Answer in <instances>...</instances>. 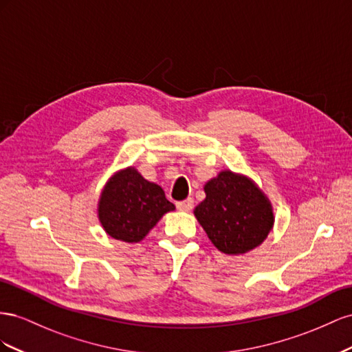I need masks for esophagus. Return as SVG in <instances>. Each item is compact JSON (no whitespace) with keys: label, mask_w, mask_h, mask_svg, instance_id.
<instances>
[{"label":"esophagus","mask_w":352,"mask_h":352,"mask_svg":"<svg viewBox=\"0 0 352 352\" xmlns=\"http://www.w3.org/2000/svg\"><path fill=\"white\" fill-rule=\"evenodd\" d=\"M195 206V200L192 197H188L186 200H182V202H177V208L179 210H184V212H190Z\"/></svg>","instance_id":"34e87169"}]
</instances>
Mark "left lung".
Masks as SVG:
<instances>
[{
  "label": "left lung",
  "mask_w": 352,
  "mask_h": 352,
  "mask_svg": "<svg viewBox=\"0 0 352 352\" xmlns=\"http://www.w3.org/2000/svg\"><path fill=\"white\" fill-rule=\"evenodd\" d=\"M204 190L206 197L193 214L219 252L243 255L268 237L274 227L273 205L252 178L223 169Z\"/></svg>",
  "instance_id": "obj_1"
}]
</instances>
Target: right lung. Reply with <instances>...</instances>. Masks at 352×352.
I'll return each instance as SVG.
<instances>
[{
  "instance_id": "right-lung-1",
  "label": "right lung",
  "mask_w": 352,
  "mask_h": 352,
  "mask_svg": "<svg viewBox=\"0 0 352 352\" xmlns=\"http://www.w3.org/2000/svg\"><path fill=\"white\" fill-rule=\"evenodd\" d=\"M174 209L162 187L146 179L135 166H126L106 182L97 202V218L107 236L138 243Z\"/></svg>"
}]
</instances>
